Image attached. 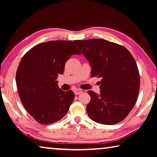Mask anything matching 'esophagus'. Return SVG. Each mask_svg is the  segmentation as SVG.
Wrapping results in <instances>:
<instances>
[{"label": "esophagus", "instance_id": "esophagus-1", "mask_svg": "<svg viewBox=\"0 0 157 157\" xmlns=\"http://www.w3.org/2000/svg\"><path fill=\"white\" fill-rule=\"evenodd\" d=\"M74 93L75 95H78V94H81L82 93V90H81V89H75V90L74 91Z\"/></svg>", "mask_w": 157, "mask_h": 157}]
</instances>
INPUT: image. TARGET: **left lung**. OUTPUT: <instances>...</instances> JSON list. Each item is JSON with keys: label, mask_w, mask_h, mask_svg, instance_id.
<instances>
[{"label": "left lung", "mask_w": 157, "mask_h": 157, "mask_svg": "<svg viewBox=\"0 0 157 157\" xmlns=\"http://www.w3.org/2000/svg\"><path fill=\"white\" fill-rule=\"evenodd\" d=\"M74 43L89 62L92 77L101 78L100 94L88 91L89 118L103 124L121 122L132 110L139 94L140 73L133 57L125 47L104 39Z\"/></svg>", "instance_id": "1"}]
</instances>
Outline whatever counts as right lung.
Wrapping results in <instances>:
<instances>
[{"label":"right lung","instance_id":"add662e5","mask_svg":"<svg viewBox=\"0 0 157 157\" xmlns=\"http://www.w3.org/2000/svg\"><path fill=\"white\" fill-rule=\"evenodd\" d=\"M73 54L81 55L72 41L51 40L34 46L22 57L15 76L17 91L25 109L38 123L61 120L74 101L73 91L61 90L56 81Z\"/></svg>","mask_w":157,"mask_h":157}]
</instances>
